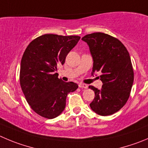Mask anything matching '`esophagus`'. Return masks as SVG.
Here are the masks:
<instances>
[{"label":"esophagus","instance_id":"esophagus-1","mask_svg":"<svg viewBox=\"0 0 148 148\" xmlns=\"http://www.w3.org/2000/svg\"><path fill=\"white\" fill-rule=\"evenodd\" d=\"M78 86H79V88H88V86H87L86 84H78Z\"/></svg>","mask_w":148,"mask_h":148}]
</instances>
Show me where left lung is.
I'll return each mask as SVG.
<instances>
[{
	"mask_svg": "<svg viewBox=\"0 0 148 148\" xmlns=\"http://www.w3.org/2000/svg\"><path fill=\"white\" fill-rule=\"evenodd\" d=\"M89 47L93 59L92 75L100 73L101 89L90 86L95 97L91 110L102 116L112 115L127 102L134 82L132 61L124 45L112 36L94 33L82 38Z\"/></svg>",
	"mask_w": 148,
	"mask_h": 148,
	"instance_id": "obj_1",
	"label": "left lung"
}]
</instances>
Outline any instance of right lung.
I'll use <instances>...</instances> for the list:
<instances>
[{
	"mask_svg": "<svg viewBox=\"0 0 148 148\" xmlns=\"http://www.w3.org/2000/svg\"><path fill=\"white\" fill-rule=\"evenodd\" d=\"M81 37L45 34L34 39L25 49L21 60L19 81L31 108L49 119L62 112L66 98L78 84L58 78L57 67L63 64L69 52Z\"/></svg>",
	"mask_w": 148,
	"mask_h": 148,
	"instance_id": "1",
	"label": "right lung"
}]
</instances>
